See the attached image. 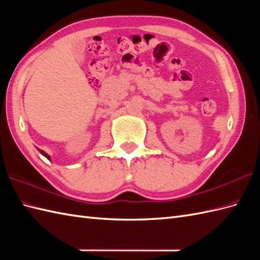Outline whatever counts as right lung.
Masks as SVG:
<instances>
[{
	"instance_id": "1",
	"label": "right lung",
	"mask_w": 260,
	"mask_h": 260,
	"mask_svg": "<svg viewBox=\"0 0 260 260\" xmlns=\"http://www.w3.org/2000/svg\"><path fill=\"white\" fill-rule=\"evenodd\" d=\"M40 152H41V153H42V154H43V155H45V156H46V157H47V158H49V159H50V156H49V155H48V154H47V153H45V152H43V151H40Z\"/></svg>"
}]
</instances>
